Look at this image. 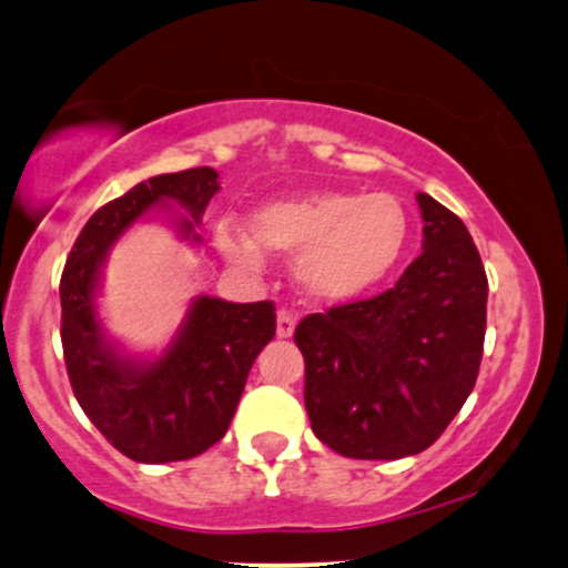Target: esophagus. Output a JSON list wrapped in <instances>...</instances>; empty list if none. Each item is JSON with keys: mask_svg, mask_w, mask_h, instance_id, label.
Instances as JSON below:
<instances>
[{"mask_svg": "<svg viewBox=\"0 0 568 568\" xmlns=\"http://www.w3.org/2000/svg\"><path fill=\"white\" fill-rule=\"evenodd\" d=\"M296 329V314L288 308H280L277 312V337H291Z\"/></svg>", "mask_w": 568, "mask_h": 568, "instance_id": "1", "label": "esophagus"}]
</instances>
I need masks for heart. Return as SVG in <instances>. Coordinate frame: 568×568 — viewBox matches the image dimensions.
I'll return each mask as SVG.
<instances>
[{
    "label": "heart",
    "mask_w": 568,
    "mask_h": 568,
    "mask_svg": "<svg viewBox=\"0 0 568 568\" xmlns=\"http://www.w3.org/2000/svg\"><path fill=\"white\" fill-rule=\"evenodd\" d=\"M248 235L217 233L225 256L246 270H260L264 248L296 260V277L308 296L354 301L367 296L396 272L412 241V214L387 191H317L264 206L251 220Z\"/></svg>",
    "instance_id": "b5f03b06"
}]
</instances>
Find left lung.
Returning <instances> with one entry per match:
<instances>
[{"label": "left lung", "mask_w": 568, "mask_h": 568, "mask_svg": "<svg viewBox=\"0 0 568 568\" xmlns=\"http://www.w3.org/2000/svg\"><path fill=\"white\" fill-rule=\"evenodd\" d=\"M425 241L390 291L308 314L296 327L314 435L348 458L422 454L477 383L487 275L469 231L416 193Z\"/></svg>", "instance_id": "8db88e82"}]
</instances>
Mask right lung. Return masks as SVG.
<instances>
[{
	"instance_id": "add662e5",
	"label": "right lung",
	"mask_w": 568,
	"mask_h": 568,
	"mask_svg": "<svg viewBox=\"0 0 568 568\" xmlns=\"http://www.w3.org/2000/svg\"><path fill=\"white\" fill-rule=\"evenodd\" d=\"M217 172L193 168L149 178L91 214L60 280L62 351L70 385L93 427L139 464L185 462L204 454L231 427L251 364L275 335V304H231L199 296L168 351L154 362L123 356L97 317L102 264L135 220L178 201L183 239L220 191Z\"/></svg>"
}]
</instances>
